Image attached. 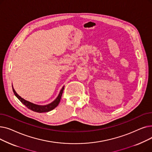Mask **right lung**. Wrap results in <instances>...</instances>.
<instances>
[{"label": "right lung", "instance_id": "right-lung-1", "mask_svg": "<svg viewBox=\"0 0 152 152\" xmlns=\"http://www.w3.org/2000/svg\"><path fill=\"white\" fill-rule=\"evenodd\" d=\"M12 88H13V93H14L15 96L17 97L18 99V100L23 103V104L25 105L28 108L30 109L32 111H35V112L44 113V112H48V111H50L53 110L55 107H57L58 105L63 92V90H64V86L62 87V89H61L57 99H56L54 101H53L52 103H49V104H48V105H36V104H34V103H33L25 100L24 99L21 98L20 95L15 92V89L13 87V86H12Z\"/></svg>", "mask_w": 152, "mask_h": 152}]
</instances>
